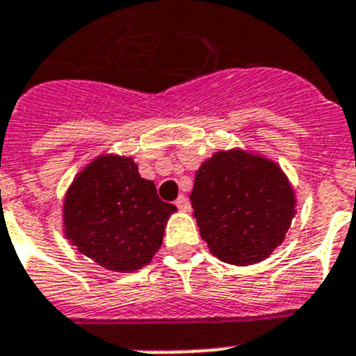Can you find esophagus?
I'll list each match as a JSON object with an SVG mask.
<instances>
[{
	"mask_svg": "<svg viewBox=\"0 0 356 356\" xmlns=\"http://www.w3.org/2000/svg\"><path fill=\"white\" fill-rule=\"evenodd\" d=\"M175 205H177V209L179 211H190V201L186 200V197H184V195H179L177 197V201H175Z\"/></svg>",
	"mask_w": 356,
	"mask_h": 356,
	"instance_id": "obj_1",
	"label": "esophagus"
}]
</instances>
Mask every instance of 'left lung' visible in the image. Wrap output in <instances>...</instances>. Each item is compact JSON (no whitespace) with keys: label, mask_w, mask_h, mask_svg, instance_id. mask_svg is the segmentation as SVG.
<instances>
[{"label":"left lung","mask_w":356,"mask_h":356,"mask_svg":"<svg viewBox=\"0 0 356 356\" xmlns=\"http://www.w3.org/2000/svg\"><path fill=\"white\" fill-rule=\"evenodd\" d=\"M190 201L211 253L234 266L254 264L273 253L296 207L281 168L242 149L218 151L203 162Z\"/></svg>","instance_id":"obj_1"}]
</instances>
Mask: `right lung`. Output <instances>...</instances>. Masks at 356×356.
Segmentation results:
<instances>
[{
    "instance_id": "1",
    "label": "right lung",
    "mask_w": 356,
    "mask_h": 356,
    "mask_svg": "<svg viewBox=\"0 0 356 356\" xmlns=\"http://www.w3.org/2000/svg\"><path fill=\"white\" fill-rule=\"evenodd\" d=\"M175 205L156 195L129 156L103 155L75 177L64 200V233L81 253L113 271L149 264Z\"/></svg>"
}]
</instances>
